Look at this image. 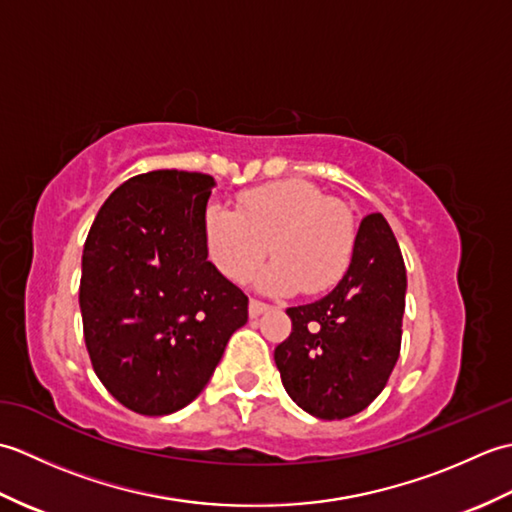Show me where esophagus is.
<instances>
[{
  "mask_svg": "<svg viewBox=\"0 0 512 512\" xmlns=\"http://www.w3.org/2000/svg\"><path fill=\"white\" fill-rule=\"evenodd\" d=\"M268 310H270L268 303H262V301H257V299H250V301H248V314H250V319H257L259 314H264V312H268Z\"/></svg>",
  "mask_w": 512,
  "mask_h": 512,
  "instance_id": "esophagus-1",
  "label": "esophagus"
}]
</instances>
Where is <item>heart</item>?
<instances>
[{"mask_svg":"<svg viewBox=\"0 0 512 512\" xmlns=\"http://www.w3.org/2000/svg\"><path fill=\"white\" fill-rule=\"evenodd\" d=\"M356 242L354 215L306 180H281L246 191L239 209L211 204L204 244L215 268L239 281L268 253L255 286L270 295H321L343 277Z\"/></svg>","mask_w":512,"mask_h":512,"instance_id":"1","label":"heart"}]
</instances>
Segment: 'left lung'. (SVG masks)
<instances>
[{
    "instance_id": "1",
    "label": "left lung",
    "mask_w": 512,
    "mask_h": 512,
    "mask_svg": "<svg viewBox=\"0 0 512 512\" xmlns=\"http://www.w3.org/2000/svg\"><path fill=\"white\" fill-rule=\"evenodd\" d=\"M407 273L380 213L363 217L352 262L328 295L288 308L292 332L275 363L288 396L310 416L343 420L385 389L398 356Z\"/></svg>"
}]
</instances>
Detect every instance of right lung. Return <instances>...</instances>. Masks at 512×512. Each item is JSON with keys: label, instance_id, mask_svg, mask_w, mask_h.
<instances>
[{"label": "right lung", "instance_id": "1", "mask_svg": "<svg viewBox=\"0 0 512 512\" xmlns=\"http://www.w3.org/2000/svg\"><path fill=\"white\" fill-rule=\"evenodd\" d=\"M215 180L160 169L123 182L83 246L79 306L96 376L143 416L187 407L209 383L248 297L209 262Z\"/></svg>", "mask_w": 512, "mask_h": 512}]
</instances>
